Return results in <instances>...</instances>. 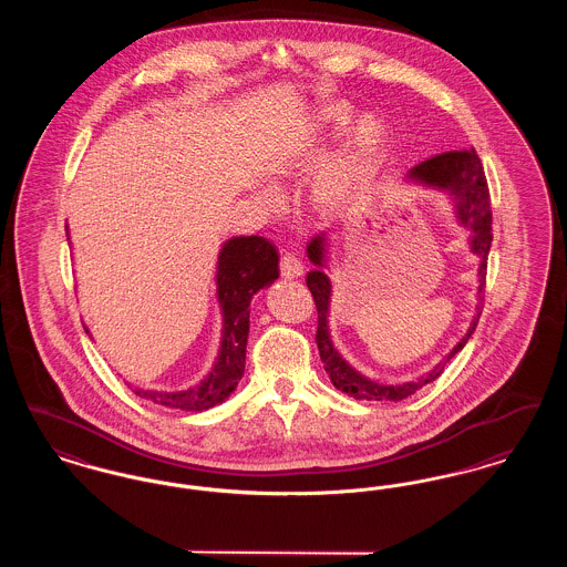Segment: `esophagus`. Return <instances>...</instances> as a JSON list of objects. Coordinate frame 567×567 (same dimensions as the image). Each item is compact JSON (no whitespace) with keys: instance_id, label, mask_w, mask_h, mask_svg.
I'll use <instances>...</instances> for the list:
<instances>
[{"instance_id":"obj_1","label":"esophagus","mask_w":567,"mask_h":567,"mask_svg":"<svg viewBox=\"0 0 567 567\" xmlns=\"http://www.w3.org/2000/svg\"><path fill=\"white\" fill-rule=\"evenodd\" d=\"M280 274L282 278H299L303 274V264L297 259L296 255L291 252H285L282 259H280Z\"/></svg>"}]
</instances>
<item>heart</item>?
Wrapping results in <instances>:
<instances>
[{
    "mask_svg": "<svg viewBox=\"0 0 567 567\" xmlns=\"http://www.w3.org/2000/svg\"><path fill=\"white\" fill-rule=\"evenodd\" d=\"M351 104L347 102H329L310 114L303 130L285 146V151L274 162L278 172L291 169L297 162V153L308 142L327 140L342 132L352 118ZM386 130L384 123L374 116L365 114L354 121L347 134L342 135L340 144L333 153L321 163L308 185V199L315 208L323 213H336L349 206L352 199L365 189L377 176L378 167L384 155ZM266 202H271L270 195L264 193Z\"/></svg>",
    "mask_w": 567,
    "mask_h": 567,
    "instance_id": "1",
    "label": "heart"
}]
</instances>
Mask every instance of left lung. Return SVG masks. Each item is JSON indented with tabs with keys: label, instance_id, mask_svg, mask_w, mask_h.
<instances>
[{
	"label": "left lung",
	"instance_id": "8db88e82",
	"mask_svg": "<svg viewBox=\"0 0 567 567\" xmlns=\"http://www.w3.org/2000/svg\"><path fill=\"white\" fill-rule=\"evenodd\" d=\"M408 183L427 187V189L442 190L451 197L453 206H455V216L461 227H465L470 231V252H474L481 259L478 266V303H476V315L472 319V323L467 327V333L458 340L453 347V351L446 352L432 370L416 380L402 382V384H382L372 378L359 374L351 363L338 352L331 342V333H329V303H331V280L327 276V261H329V243H327V231H321L319 236H315L308 243V259L315 264V270L308 271L306 276V285L310 289V293L315 297L317 303V312H319V327H317V347L321 352V361H323L324 372L331 378L333 386L347 395H351L354 400H368V402H400L410 398L412 393H416L419 389H423L425 384L433 382L440 377L446 368V363L457 354L470 340V336L474 333L478 319H481V310H483V301H485V278H486V257H488V248L493 240V229H491V199H488V187H486L485 169L481 157L476 155L474 148L467 151H446L440 153L427 162H421L414 165L408 174H405Z\"/></svg>",
	"mask_w": 567,
	"mask_h": 567
}]
</instances>
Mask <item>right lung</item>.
<instances>
[{
  "label": "right lung",
  "instance_id": "1",
  "mask_svg": "<svg viewBox=\"0 0 567 567\" xmlns=\"http://www.w3.org/2000/svg\"><path fill=\"white\" fill-rule=\"evenodd\" d=\"M68 243H70V229ZM278 278V250L261 236L229 238L218 250L216 299L223 315L220 349L213 370L185 391L135 389V395L153 404L202 412L225 402L238 386L246 365V342L250 329V299ZM89 333V329L84 327ZM91 338V333H89Z\"/></svg>",
  "mask_w": 567,
  "mask_h": 567
}]
</instances>
